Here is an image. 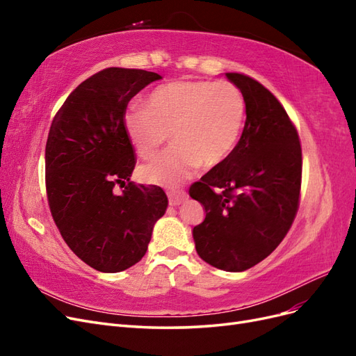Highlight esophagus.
<instances>
[{"mask_svg": "<svg viewBox=\"0 0 356 356\" xmlns=\"http://www.w3.org/2000/svg\"><path fill=\"white\" fill-rule=\"evenodd\" d=\"M168 199H169V204L177 207V204H179L181 202H184L187 199V195L184 190L172 188V190H168Z\"/></svg>", "mask_w": 356, "mask_h": 356, "instance_id": "1", "label": "esophagus"}]
</instances>
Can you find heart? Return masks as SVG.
I'll use <instances>...</instances> for the list:
<instances>
[{
	"mask_svg": "<svg viewBox=\"0 0 356 356\" xmlns=\"http://www.w3.org/2000/svg\"><path fill=\"white\" fill-rule=\"evenodd\" d=\"M245 98L227 80H179L148 95L147 106L131 105L124 131L136 153L149 157L168 141L174 144L141 166L139 175L153 184L170 186L195 169L213 168L238 144L245 120Z\"/></svg>",
	"mask_w": 356,
	"mask_h": 356,
	"instance_id": "1",
	"label": "heart"
}]
</instances>
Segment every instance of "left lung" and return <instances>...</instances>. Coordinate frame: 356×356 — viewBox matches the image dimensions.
Here are the masks:
<instances>
[{
	"label": "left lung",
	"mask_w": 356,
	"mask_h": 356,
	"mask_svg": "<svg viewBox=\"0 0 356 356\" xmlns=\"http://www.w3.org/2000/svg\"><path fill=\"white\" fill-rule=\"evenodd\" d=\"M241 89L246 122L222 163L191 184L207 217L193 229L202 260L225 272H243L284 241L298 211L301 145L276 96L250 75L225 72Z\"/></svg>",
	"instance_id": "obj_1"
}]
</instances>
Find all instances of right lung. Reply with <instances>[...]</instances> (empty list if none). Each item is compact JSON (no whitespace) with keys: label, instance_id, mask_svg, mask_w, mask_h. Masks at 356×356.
Here are the masks:
<instances>
[{"label":"right lung","instance_id":"right-lung-1","mask_svg":"<svg viewBox=\"0 0 356 356\" xmlns=\"http://www.w3.org/2000/svg\"><path fill=\"white\" fill-rule=\"evenodd\" d=\"M161 77L134 68H105L62 104L46 144V191L63 241L86 264L117 273L145 255L154 222L168 208L157 186H136L132 143L124 131L127 104ZM124 186L122 195L113 191Z\"/></svg>","mask_w":356,"mask_h":356}]
</instances>
